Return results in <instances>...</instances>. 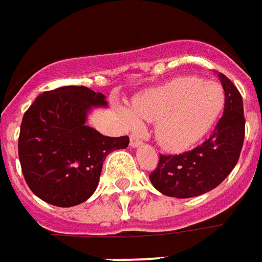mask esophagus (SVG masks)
Listing matches in <instances>:
<instances>
[{"label": "esophagus", "mask_w": 262, "mask_h": 262, "mask_svg": "<svg viewBox=\"0 0 262 262\" xmlns=\"http://www.w3.org/2000/svg\"><path fill=\"white\" fill-rule=\"evenodd\" d=\"M141 138L138 137V135L135 134H131V138H129V145L131 147H138V145H141Z\"/></svg>", "instance_id": "obj_1"}]
</instances>
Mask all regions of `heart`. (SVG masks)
Segmentation results:
<instances>
[{"mask_svg":"<svg viewBox=\"0 0 262 262\" xmlns=\"http://www.w3.org/2000/svg\"><path fill=\"white\" fill-rule=\"evenodd\" d=\"M224 102L217 83L184 76L137 96L133 111L122 115L131 127L140 125V119L156 122L154 134L164 148L184 150L208 133Z\"/></svg>","mask_w":262,"mask_h":262,"instance_id":"1","label":"heart"}]
</instances>
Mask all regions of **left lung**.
Masks as SVG:
<instances>
[{"label": "left lung", "instance_id": "1", "mask_svg": "<svg viewBox=\"0 0 262 262\" xmlns=\"http://www.w3.org/2000/svg\"><path fill=\"white\" fill-rule=\"evenodd\" d=\"M217 73L225 92V108L216 127L201 145L180 154H160L150 173L152 186L166 196L187 199L215 189L238 163L245 137L242 96L224 73Z\"/></svg>", "mask_w": 262, "mask_h": 262}]
</instances>
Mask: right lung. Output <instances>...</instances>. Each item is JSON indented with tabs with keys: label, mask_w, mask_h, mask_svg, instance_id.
<instances>
[{
	"label": "right lung",
	"mask_w": 262,
	"mask_h": 262,
	"mask_svg": "<svg viewBox=\"0 0 262 262\" xmlns=\"http://www.w3.org/2000/svg\"><path fill=\"white\" fill-rule=\"evenodd\" d=\"M105 105L103 94L75 85L43 92L30 105L21 122L18 157L37 198L69 208L94 194L103 160L129 144L128 135L105 137L85 124L89 108Z\"/></svg>",
	"instance_id": "obj_1"
}]
</instances>
